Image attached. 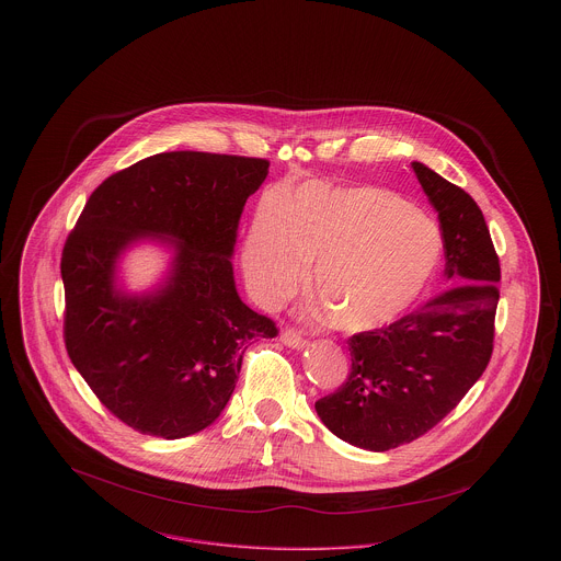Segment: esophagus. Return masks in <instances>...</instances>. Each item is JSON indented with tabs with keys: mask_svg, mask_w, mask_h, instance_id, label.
<instances>
[{
	"mask_svg": "<svg viewBox=\"0 0 561 561\" xmlns=\"http://www.w3.org/2000/svg\"><path fill=\"white\" fill-rule=\"evenodd\" d=\"M280 341H283L287 347H291V350H302V347H307V341H305L302 334L296 332V330H283Z\"/></svg>",
	"mask_w": 561,
	"mask_h": 561,
	"instance_id": "esophagus-1",
	"label": "esophagus"
}]
</instances>
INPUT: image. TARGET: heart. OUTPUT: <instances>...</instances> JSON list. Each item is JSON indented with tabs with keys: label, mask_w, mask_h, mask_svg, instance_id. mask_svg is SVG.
I'll use <instances>...</instances> for the list:
<instances>
[{
	"label": "heart",
	"mask_w": 561,
	"mask_h": 561,
	"mask_svg": "<svg viewBox=\"0 0 561 561\" xmlns=\"http://www.w3.org/2000/svg\"><path fill=\"white\" fill-rule=\"evenodd\" d=\"M443 254L438 227L398 194L305 183L265 194L241 248L243 276L263 302L298 291L313 263L311 291L332 325L382 328L430 285Z\"/></svg>",
	"instance_id": "1"
}]
</instances>
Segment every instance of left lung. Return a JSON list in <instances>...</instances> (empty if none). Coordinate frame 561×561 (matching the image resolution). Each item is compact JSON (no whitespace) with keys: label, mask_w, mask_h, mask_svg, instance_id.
<instances>
[{"label":"left lung","mask_w":561,"mask_h":561,"mask_svg":"<svg viewBox=\"0 0 561 561\" xmlns=\"http://www.w3.org/2000/svg\"><path fill=\"white\" fill-rule=\"evenodd\" d=\"M412 170L438 214L451 289L387 328L358 332L347 382L316 401L341 440L389 451L430 432L480 380L492 356L499 256L478 203L421 161Z\"/></svg>","instance_id":"1"}]
</instances>
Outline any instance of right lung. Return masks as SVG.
<instances>
[{"mask_svg": "<svg viewBox=\"0 0 561 561\" xmlns=\"http://www.w3.org/2000/svg\"><path fill=\"white\" fill-rule=\"evenodd\" d=\"M267 168L198 151L151 156L90 194L65 243L67 352L99 401L140 434L174 440L211 425L250 341L278 334L241 302L231 263L243 205ZM142 239L168 247L171 265L158 288L129 295L119 259Z\"/></svg>", "mask_w": 561, "mask_h": 561, "instance_id": "add662e5", "label": "right lung"}]
</instances>
